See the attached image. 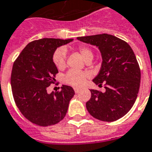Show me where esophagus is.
Returning <instances> with one entry per match:
<instances>
[{"mask_svg": "<svg viewBox=\"0 0 152 152\" xmlns=\"http://www.w3.org/2000/svg\"><path fill=\"white\" fill-rule=\"evenodd\" d=\"M81 91V90L80 89H78V88H75V93H79V92H80Z\"/></svg>", "mask_w": 152, "mask_h": 152, "instance_id": "esophagus-1", "label": "esophagus"}]
</instances>
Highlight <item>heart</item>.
I'll return each instance as SVG.
<instances>
[{
    "instance_id": "1",
    "label": "heart",
    "mask_w": 152,
    "mask_h": 152,
    "mask_svg": "<svg viewBox=\"0 0 152 152\" xmlns=\"http://www.w3.org/2000/svg\"><path fill=\"white\" fill-rule=\"evenodd\" d=\"M78 52L83 57L86 61L92 60L93 53L89 48L86 46H79L77 48ZM53 61L55 66L58 69H65L66 62V52L64 48H58L53 53ZM87 74L83 71H76V70H69L65 77V83L68 85H70L74 87H80L85 83L87 78Z\"/></svg>"
}]
</instances>
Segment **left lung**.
Returning <instances> with one entry per match:
<instances>
[{
	"instance_id": "1",
	"label": "left lung",
	"mask_w": 152,
	"mask_h": 152,
	"mask_svg": "<svg viewBox=\"0 0 152 152\" xmlns=\"http://www.w3.org/2000/svg\"><path fill=\"white\" fill-rule=\"evenodd\" d=\"M77 40L98 46L102 58L100 71L93 82L99 86L103 84L106 91L91 90L86 109L99 120H118L132 109L140 90L141 72L133 50L125 41L110 34L78 37Z\"/></svg>"
}]
</instances>
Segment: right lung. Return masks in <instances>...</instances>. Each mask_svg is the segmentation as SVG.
Instances as JSON below:
<instances>
[{"label": "right lung", "mask_w": 152, "mask_h": 152, "mask_svg": "<svg viewBox=\"0 0 152 152\" xmlns=\"http://www.w3.org/2000/svg\"><path fill=\"white\" fill-rule=\"evenodd\" d=\"M73 39L42 38L29 42L12 66L11 87L15 103L21 114L33 124L48 126L66 116L70 99L75 95L71 86L63 85L60 91L47 93L54 83L58 70L53 61L56 49Z\"/></svg>", "instance_id": "obj_1"}]
</instances>
